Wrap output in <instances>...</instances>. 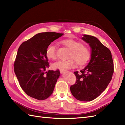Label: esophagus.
Listing matches in <instances>:
<instances>
[{
	"label": "esophagus",
	"mask_w": 125,
	"mask_h": 125,
	"mask_svg": "<svg viewBox=\"0 0 125 125\" xmlns=\"http://www.w3.org/2000/svg\"><path fill=\"white\" fill-rule=\"evenodd\" d=\"M60 71L61 73H64L65 72V70H60Z\"/></svg>",
	"instance_id": "esophagus-1"
}]
</instances>
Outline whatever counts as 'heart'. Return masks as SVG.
I'll list each match as a JSON object with an SVG mask.
<instances>
[{"mask_svg": "<svg viewBox=\"0 0 125 125\" xmlns=\"http://www.w3.org/2000/svg\"><path fill=\"white\" fill-rule=\"evenodd\" d=\"M62 43L71 50L69 58H71L68 60H59L54 63L52 64L54 68L67 70L76 67V60L79 65H83L89 60L90 50L86 46L82 44L81 42L73 39H68L63 40ZM46 54L49 59L54 60L56 58V48L54 43H52L48 46Z\"/></svg>", "mask_w": 125, "mask_h": 125, "instance_id": "obj_1", "label": "heart"}]
</instances>
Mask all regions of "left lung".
<instances>
[{"label": "left lung", "instance_id": "left-lung-1", "mask_svg": "<svg viewBox=\"0 0 125 125\" xmlns=\"http://www.w3.org/2000/svg\"><path fill=\"white\" fill-rule=\"evenodd\" d=\"M91 49V57L83 69L74 72L76 83L70 91L76 99L90 102L95 99L106 89L113 73V62L110 50L97 38L89 35L82 38Z\"/></svg>", "mask_w": 125, "mask_h": 125}]
</instances>
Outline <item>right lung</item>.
Segmentation results:
<instances>
[{"mask_svg":"<svg viewBox=\"0 0 125 125\" xmlns=\"http://www.w3.org/2000/svg\"><path fill=\"white\" fill-rule=\"evenodd\" d=\"M63 34L38 33L19 48L14 64V73L21 87L29 96L42 100L52 94L60 73L59 70L47 71L49 64L46 49L49 44Z\"/></svg>","mask_w":125,"mask_h":125,"instance_id":"obj_1","label":"right lung"}]
</instances>
